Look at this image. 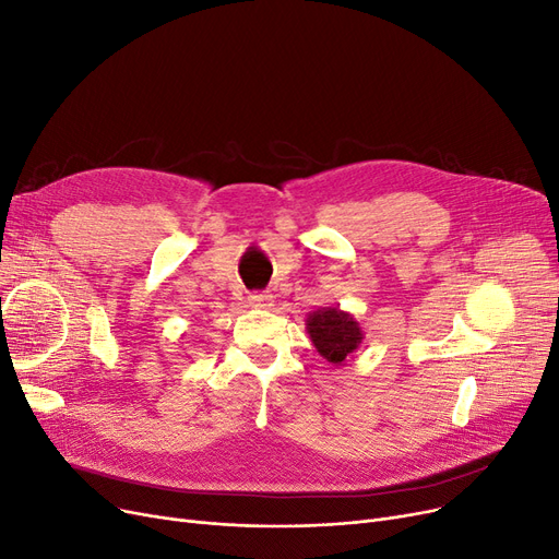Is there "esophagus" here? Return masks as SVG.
<instances>
[{
    "mask_svg": "<svg viewBox=\"0 0 559 559\" xmlns=\"http://www.w3.org/2000/svg\"><path fill=\"white\" fill-rule=\"evenodd\" d=\"M248 302H250V307H271L273 305V296H269V294H252Z\"/></svg>",
    "mask_w": 559,
    "mask_h": 559,
    "instance_id": "obj_1",
    "label": "esophagus"
}]
</instances>
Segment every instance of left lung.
<instances>
[{
    "label": "left lung",
    "instance_id": "left-lung-1",
    "mask_svg": "<svg viewBox=\"0 0 559 559\" xmlns=\"http://www.w3.org/2000/svg\"><path fill=\"white\" fill-rule=\"evenodd\" d=\"M307 334L323 359L343 366L345 359L359 350L364 330L357 318L338 307H321L307 316Z\"/></svg>",
    "mask_w": 559,
    "mask_h": 559
}]
</instances>
